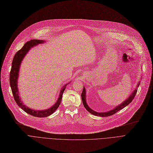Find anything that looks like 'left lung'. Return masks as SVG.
Here are the masks:
<instances>
[{
    "instance_id": "obj_1",
    "label": "left lung",
    "mask_w": 153,
    "mask_h": 153,
    "mask_svg": "<svg viewBox=\"0 0 153 153\" xmlns=\"http://www.w3.org/2000/svg\"><path fill=\"white\" fill-rule=\"evenodd\" d=\"M140 85V83L138 84L137 87H136V89L133 92V93L130 95V96L129 97V98H128L125 101H124L122 103L120 104V105H118L116 108H115L114 109L111 110L107 112H102V113H98V112H96L95 111H94L93 110H92L89 106L87 105V104L86 103V100H85V87H84L83 88V90H82V92L81 94V97H82V103H83V105L85 107V108L89 111L90 112L91 114L95 115V116H99V117H108V116H111L112 115L115 114V113H117V111H120V110L123 109L124 107H126L128 104L130 103H131L132 102V100H133L134 97H135L136 94L137 92V87H139Z\"/></svg>"
}]
</instances>
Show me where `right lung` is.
Listing matches in <instances>:
<instances>
[{
  "instance_id": "obj_1",
  "label": "right lung",
  "mask_w": 153,
  "mask_h": 153,
  "mask_svg": "<svg viewBox=\"0 0 153 153\" xmlns=\"http://www.w3.org/2000/svg\"><path fill=\"white\" fill-rule=\"evenodd\" d=\"M43 42H45L44 40L41 39H31L30 41L27 42L24 45L22 49L18 51L15 54L12 63V68L10 72V85L15 102L17 103L19 107H20L23 111H25L27 114L36 117H46L53 114L60 105L62 100V94L66 87V85H64V86L61 89L59 97L54 105L51 108L45 110H32L25 106L21 101L19 95L17 87V79L19 77V72L21 62L23 58L25 57V56L26 55L27 52L30 50V48L38 44L43 43Z\"/></svg>"
}]
</instances>
